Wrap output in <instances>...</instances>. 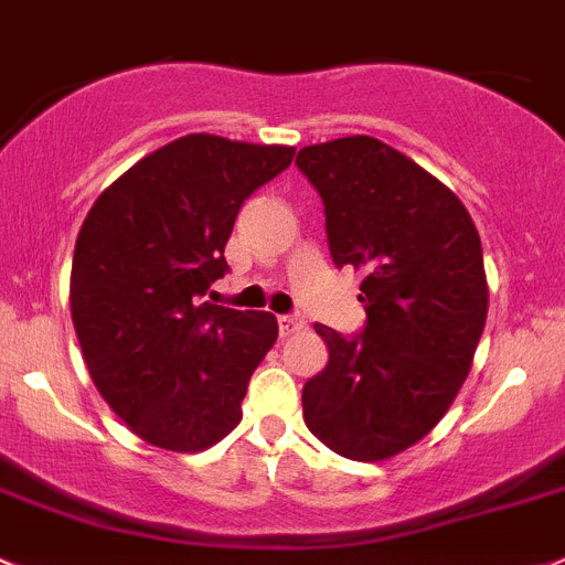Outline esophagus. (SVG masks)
Wrapping results in <instances>:
<instances>
[{
	"instance_id": "34e87169",
	"label": "esophagus",
	"mask_w": 565,
	"mask_h": 565,
	"mask_svg": "<svg viewBox=\"0 0 565 565\" xmlns=\"http://www.w3.org/2000/svg\"><path fill=\"white\" fill-rule=\"evenodd\" d=\"M277 323H280V334L282 337L296 334V331H301L307 326L305 316H299V312H288V316H280V318H277Z\"/></svg>"
}]
</instances>
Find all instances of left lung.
<instances>
[{
    "mask_svg": "<svg viewBox=\"0 0 565 565\" xmlns=\"http://www.w3.org/2000/svg\"><path fill=\"white\" fill-rule=\"evenodd\" d=\"M296 166L323 201L337 269L364 271V329L316 331L329 364L305 383L310 433L377 462L422 440L455 403L487 321L484 255L468 209L370 136L305 147Z\"/></svg>",
    "mask_w": 565,
    "mask_h": 565,
    "instance_id": "1",
    "label": "left lung"
}]
</instances>
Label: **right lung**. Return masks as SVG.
Returning a JSON list of instances; mask_svg holds the SVG:
<instances>
[{
  "label": "right lung",
  "instance_id": "right-lung-1",
  "mask_svg": "<svg viewBox=\"0 0 565 565\" xmlns=\"http://www.w3.org/2000/svg\"><path fill=\"white\" fill-rule=\"evenodd\" d=\"M290 160V147L184 136L121 173L81 225L70 307L86 367L121 422L160 449H209L242 422L277 321L203 296L228 271L242 203Z\"/></svg>",
  "mask_w": 565,
  "mask_h": 565
}]
</instances>
